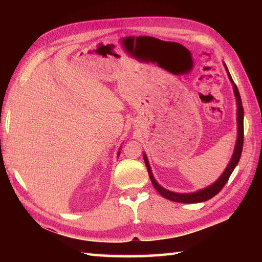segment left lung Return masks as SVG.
<instances>
[{
	"label": "left lung",
	"instance_id": "left-lung-1",
	"mask_svg": "<svg viewBox=\"0 0 262 262\" xmlns=\"http://www.w3.org/2000/svg\"><path fill=\"white\" fill-rule=\"evenodd\" d=\"M223 64L225 67V70L227 72L229 81H231V83L233 85V91H234V95H235V98H236V105H237V113H236V115H237V119H236V121H237V140H236V143H235L233 155L231 157V161H229L228 165L226 166L225 170L219 177V179L215 182H213L212 185L205 187L203 189L198 190V191H194V192L179 193V192L170 191V190H167V189H165L164 187H162L156 181V179L153 176L152 169H150L147 156H146L145 153H143V158H144V162H145L146 168H147V171H148V176L150 178V181H152L154 188L156 189V191L158 193L163 195L164 198H166V199L170 200V201H175V202H179V203H199V202H204V201H208V200L212 199L214 195H216L221 191V190L223 189V187L225 186L229 176H231V173L235 169L236 165L238 164V162H239L242 150H243V143H244V108H243V105H242V99H241V95H239L238 89H237L236 84L234 83L233 78H232L231 74H229V71H228V69H227V67H226L224 62H223Z\"/></svg>",
	"mask_w": 262,
	"mask_h": 262
}]
</instances>
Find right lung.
<instances>
[{"label":"right lung","instance_id":"obj_1","mask_svg":"<svg viewBox=\"0 0 262 262\" xmlns=\"http://www.w3.org/2000/svg\"><path fill=\"white\" fill-rule=\"evenodd\" d=\"M119 154H120V152H118V156H119Z\"/></svg>","mask_w":262,"mask_h":262}]
</instances>
